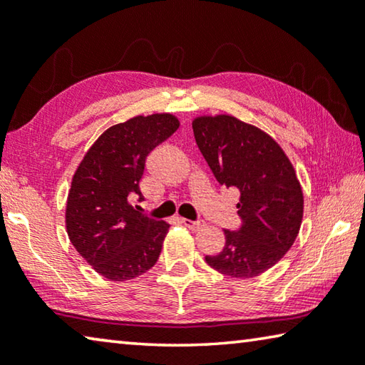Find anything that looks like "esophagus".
Returning <instances> with one entry per match:
<instances>
[{
  "label": "esophagus",
  "mask_w": 365,
  "mask_h": 365,
  "mask_svg": "<svg viewBox=\"0 0 365 365\" xmlns=\"http://www.w3.org/2000/svg\"><path fill=\"white\" fill-rule=\"evenodd\" d=\"M182 222L187 225L188 229H192V230H200V229H203L205 225H206L205 221H190V219H182Z\"/></svg>",
  "instance_id": "1"
}]
</instances>
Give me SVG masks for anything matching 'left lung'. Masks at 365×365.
I'll return each mask as SVG.
<instances>
[{"instance_id": "1", "label": "left lung", "mask_w": 365, "mask_h": 365, "mask_svg": "<svg viewBox=\"0 0 365 365\" xmlns=\"http://www.w3.org/2000/svg\"><path fill=\"white\" fill-rule=\"evenodd\" d=\"M193 133L216 180L240 192V227L224 230L222 252L206 263L225 276L262 274L286 255L302 224L296 170L273 138L230 115L195 118Z\"/></svg>"}]
</instances>
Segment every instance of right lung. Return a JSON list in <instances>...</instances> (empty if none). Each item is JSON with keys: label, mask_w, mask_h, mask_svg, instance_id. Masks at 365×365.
Wrapping results in <instances>:
<instances>
[{"label": "right lung", "mask_w": 365, "mask_h": 365, "mask_svg": "<svg viewBox=\"0 0 365 365\" xmlns=\"http://www.w3.org/2000/svg\"><path fill=\"white\" fill-rule=\"evenodd\" d=\"M170 113L135 117L110 126L86 153L66 203L74 248L110 281H128L159 259L169 224L144 216L140 182L146 158L177 131Z\"/></svg>", "instance_id": "1"}]
</instances>
